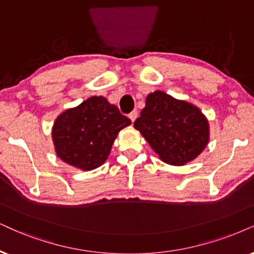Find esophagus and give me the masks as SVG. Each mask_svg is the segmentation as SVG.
<instances>
[{
	"label": "esophagus",
	"instance_id": "1",
	"mask_svg": "<svg viewBox=\"0 0 254 254\" xmlns=\"http://www.w3.org/2000/svg\"><path fill=\"white\" fill-rule=\"evenodd\" d=\"M137 115H138L137 111H132V112H130V114H129V118L131 120V122H132V123L134 122V120L137 118Z\"/></svg>",
	"mask_w": 254,
	"mask_h": 254
}]
</instances>
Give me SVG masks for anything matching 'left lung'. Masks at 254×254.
I'll return each mask as SVG.
<instances>
[{
    "label": "left lung",
    "mask_w": 254,
    "mask_h": 254,
    "mask_svg": "<svg viewBox=\"0 0 254 254\" xmlns=\"http://www.w3.org/2000/svg\"><path fill=\"white\" fill-rule=\"evenodd\" d=\"M133 125L160 159L171 165L194 159L208 142V123L200 110L163 91L147 96Z\"/></svg>",
    "instance_id": "1"
}]
</instances>
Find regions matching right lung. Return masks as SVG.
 <instances>
[{
  "mask_svg": "<svg viewBox=\"0 0 254 254\" xmlns=\"http://www.w3.org/2000/svg\"><path fill=\"white\" fill-rule=\"evenodd\" d=\"M131 124L116 105L94 96L63 112L53 127L56 153L63 162L82 170H94L108 158L117 133Z\"/></svg>",
  "mask_w": 254,
  "mask_h": 254,
  "instance_id": "obj_1",
  "label": "right lung"
}]
</instances>
